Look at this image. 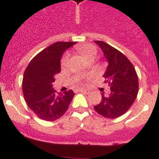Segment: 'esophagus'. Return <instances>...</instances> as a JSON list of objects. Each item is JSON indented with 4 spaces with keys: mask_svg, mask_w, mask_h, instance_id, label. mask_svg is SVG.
<instances>
[{
    "mask_svg": "<svg viewBox=\"0 0 159 159\" xmlns=\"http://www.w3.org/2000/svg\"><path fill=\"white\" fill-rule=\"evenodd\" d=\"M77 92H84V93H87L88 91L86 89H78L77 90Z\"/></svg>",
    "mask_w": 159,
    "mask_h": 159,
    "instance_id": "obj_1",
    "label": "esophagus"
}]
</instances>
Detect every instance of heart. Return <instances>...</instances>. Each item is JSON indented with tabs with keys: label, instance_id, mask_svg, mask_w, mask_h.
Instances as JSON below:
<instances>
[{
	"label": "heart",
	"instance_id": "b5f03b06",
	"mask_svg": "<svg viewBox=\"0 0 159 159\" xmlns=\"http://www.w3.org/2000/svg\"><path fill=\"white\" fill-rule=\"evenodd\" d=\"M75 49L85 60L90 57H95V55H96V49L95 48L94 46L91 45V44L78 45L75 47ZM68 59H69V55L67 54V53L63 56L62 59H61V62H60V64H61L63 67L67 65V62H68ZM80 81L75 83V86H80Z\"/></svg>",
	"mask_w": 159,
	"mask_h": 159
}]
</instances>
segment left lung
<instances>
[{
  "label": "left lung",
  "instance_id": "obj_1",
  "mask_svg": "<svg viewBox=\"0 0 159 159\" xmlns=\"http://www.w3.org/2000/svg\"><path fill=\"white\" fill-rule=\"evenodd\" d=\"M100 47L108 65L103 77L111 86V92L102 93V100L95 106V111L108 119L123 116L134 103L139 92L138 75L127 57L108 43L95 40Z\"/></svg>",
  "mask_w": 159,
  "mask_h": 159
}]
</instances>
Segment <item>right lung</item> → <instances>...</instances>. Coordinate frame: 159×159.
Returning a JSON list of instances; mask_svg holds the SVG:
<instances>
[{"mask_svg":"<svg viewBox=\"0 0 159 159\" xmlns=\"http://www.w3.org/2000/svg\"><path fill=\"white\" fill-rule=\"evenodd\" d=\"M76 42H56L38 53L24 73L22 89L28 106L40 119L54 121L64 116L75 93L72 90L60 94L52 84L60 72L63 53Z\"/></svg>","mask_w":159,"mask_h":159,"instance_id":"right-lung-1","label":"right lung"}]
</instances>
